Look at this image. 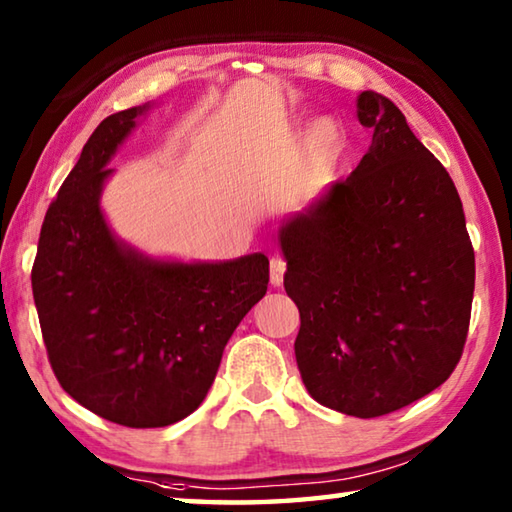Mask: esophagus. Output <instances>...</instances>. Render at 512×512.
Wrapping results in <instances>:
<instances>
[{"label":"esophagus","mask_w":512,"mask_h":512,"mask_svg":"<svg viewBox=\"0 0 512 512\" xmlns=\"http://www.w3.org/2000/svg\"><path fill=\"white\" fill-rule=\"evenodd\" d=\"M268 268H271V284L273 287H280L284 282V273H287V262H284L282 257H271Z\"/></svg>","instance_id":"obj_1"}]
</instances>
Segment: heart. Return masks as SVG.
Returning <instances> with one entry per match:
<instances>
[{"label": "heart", "instance_id": "1", "mask_svg": "<svg viewBox=\"0 0 512 512\" xmlns=\"http://www.w3.org/2000/svg\"><path fill=\"white\" fill-rule=\"evenodd\" d=\"M343 133L339 131V126L334 121H318V124L311 128L307 135V146H309V158H307V167L311 173L316 171H325L329 167V162L334 158H339V153L343 151Z\"/></svg>", "mask_w": 512, "mask_h": 512}]
</instances>
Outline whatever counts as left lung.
<instances>
[{
    "mask_svg": "<svg viewBox=\"0 0 512 512\" xmlns=\"http://www.w3.org/2000/svg\"><path fill=\"white\" fill-rule=\"evenodd\" d=\"M372 144L348 178L280 230L309 395L357 418L404 409L461 361L474 248L447 169L400 108L361 92Z\"/></svg>",
    "mask_w": 512,
    "mask_h": 512,
    "instance_id": "1",
    "label": "left lung"
}]
</instances>
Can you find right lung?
Here are the masks:
<instances>
[{"label":"right lung","instance_id":"1","mask_svg":"<svg viewBox=\"0 0 512 512\" xmlns=\"http://www.w3.org/2000/svg\"><path fill=\"white\" fill-rule=\"evenodd\" d=\"M146 106L94 128L42 221L31 268L42 341L67 395L121 427H167L210 391L225 343L268 287L257 253L153 262L117 244L99 210L106 164Z\"/></svg>","mask_w":512,"mask_h":512}]
</instances>
